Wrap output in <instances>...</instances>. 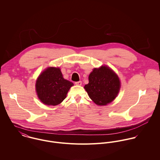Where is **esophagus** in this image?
<instances>
[{
	"mask_svg": "<svg viewBox=\"0 0 160 160\" xmlns=\"http://www.w3.org/2000/svg\"><path fill=\"white\" fill-rule=\"evenodd\" d=\"M75 84L77 85V86H81V85H82V82H81V81H78V82H75Z\"/></svg>",
	"mask_w": 160,
	"mask_h": 160,
	"instance_id": "esophagus-1",
	"label": "esophagus"
}]
</instances>
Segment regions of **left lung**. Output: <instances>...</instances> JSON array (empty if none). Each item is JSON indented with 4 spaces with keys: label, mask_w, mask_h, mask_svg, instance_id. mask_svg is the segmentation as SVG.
<instances>
[{
    "label": "left lung",
    "mask_w": 160,
    "mask_h": 160,
    "mask_svg": "<svg viewBox=\"0 0 160 160\" xmlns=\"http://www.w3.org/2000/svg\"><path fill=\"white\" fill-rule=\"evenodd\" d=\"M121 83L118 75L107 66L94 68L84 86L90 98L98 105H106L113 101L119 93Z\"/></svg>",
    "instance_id": "left-lung-1"
}]
</instances>
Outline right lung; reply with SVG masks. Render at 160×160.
I'll return each mask as SVG.
<instances>
[{"label": "right lung", "instance_id": "add662e5", "mask_svg": "<svg viewBox=\"0 0 160 160\" xmlns=\"http://www.w3.org/2000/svg\"><path fill=\"white\" fill-rule=\"evenodd\" d=\"M72 86V82L63 78L60 69L48 67L37 79L36 91L44 104L55 106L63 101Z\"/></svg>", "mask_w": 160, "mask_h": 160}]
</instances>
